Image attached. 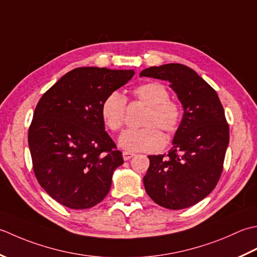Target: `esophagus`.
<instances>
[{
	"mask_svg": "<svg viewBox=\"0 0 257 257\" xmlns=\"http://www.w3.org/2000/svg\"><path fill=\"white\" fill-rule=\"evenodd\" d=\"M133 156H134V154L131 153V152H126V151L123 152V159H124V161H128L130 159H132Z\"/></svg>",
	"mask_w": 257,
	"mask_h": 257,
	"instance_id": "esophagus-1",
	"label": "esophagus"
}]
</instances>
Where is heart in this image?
<instances>
[{
	"instance_id": "heart-1",
	"label": "heart",
	"mask_w": 257,
	"mask_h": 257,
	"mask_svg": "<svg viewBox=\"0 0 257 257\" xmlns=\"http://www.w3.org/2000/svg\"><path fill=\"white\" fill-rule=\"evenodd\" d=\"M135 101L148 106L139 130H126L119 136L118 143L131 152H154L163 146L164 140L159 128L166 134L173 135L180 128L182 107L175 99L170 98V92L159 82H148L136 86L132 91ZM126 99L117 92H112L104 98L101 115L105 126L116 132L125 122Z\"/></svg>"
}]
</instances>
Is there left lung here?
I'll return each instance as SVG.
<instances>
[{"mask_svg":"<svg viewBox=\"0 0 257 257\" xmlns=\"http://www.w3.org/2000/svg\"><path fill=\"white\" fill-rule=\"evenodd\" d=\"M140 76L170 82L184 107L169 154L150 155L145 191L160 206L190 207L215 188L223 172L229 127L215 90L179 63L151 66Z\"/></svg>","mask_w":257,"mask_h":257,"instance_id":"1","label":"left lung"}]
</instances>
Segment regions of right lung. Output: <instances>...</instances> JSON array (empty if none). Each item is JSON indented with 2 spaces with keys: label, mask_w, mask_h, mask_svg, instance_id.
I'll return each mask as SVG.
<instances>
[{
  "label": "right lung",
  "mask_w": 257,
  "mask_h": 257,
  "mask_svg": "<svg viewBox=\"0 0 257 257\" xmlns=\"http://www.w3.org/2000/svg\"><path fill=\"white\" fill-rule=\"evenodd\" d=\"M133 70L77 67L46 91L35 107L29 146L36 180L62 205L90 208L107 195L124 163L105 132L101 105Z\"/></svg>",
  "instance_id": "add662e5"
}]
</instances>
